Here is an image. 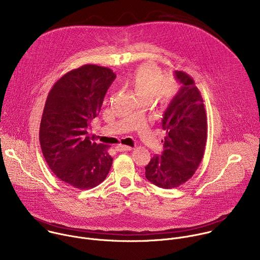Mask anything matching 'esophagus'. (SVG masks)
I'll use <instances>...</instances> for the list:
<instances>
[{
    "mask_svg": "<svg viewBox=\"0 0 260 260\" xmlns=\"http://www.w3.org/2000/svg\"><path fill=\"white\" fill-rule=\"evenodd\" d=\"M133 149V147L131 146H126V145H122V144H119L116 146V150L117 151H129Z\"/></svg>",
    "mask_w": 260,
    "mask_h": 260,
    "instance_id": "34e87169",
    "label": "esophagus"
}]
</instances>
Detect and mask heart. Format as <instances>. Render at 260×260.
<instances>
[{"mask_svg":"<svg viewBox=\"0 0 260 260\" xmlns=\"http://www.w3.org/2000/svg\"><path fill=\"white\" fill-rule=\"evenodd\" d=\"M133 83L138 93L146 100L154 95L161 102H168L176 92L177 84L171 79H164L162 71L153 63L139 67L133 77Z\"/></svg>","mask_w":260,"mask_h":260,"instance_id":"1","label":"heart"}]
</instances>
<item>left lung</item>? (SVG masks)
Instances as JSON below:
<instances>
[{
	"label": "left lung",
	"instance_id": "8db88e82",
	"mask_svg": "<svg viewBox=\"0 0 260 260\" xmlns=\"http://www.w3.org/2000/svg\"><path fill=\"white\" fill-rule=\"evenodd\" d=\"M175 76L181 87L161 120L164 151L145 167L147 180L165 189L178 187L193 176L204 157L208 133L204 101L194 80L182 71Z\"/></svg>",
	"mask_w": 260,
	"mask_h": 260
}]
</instances>
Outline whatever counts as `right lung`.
Wrapping results in <instances>:
<instances>
[{
	"mask_svg": "<svg viewBox=\"0 0 260 260\" xmlns=\"http://www.w3.org/2000/svg\"><path fill=\"white\" fill-rule=\"evenodd\" d=\"M115 78L109 68L84 64L64 74L48 93L40 123L41 149L50 170L70 186L93 188L112 166L110 146L91 142L87 129Z\"/></svg>",
	"mask_w": 260,
	"mask_h": 260,
	"instance_id": "obj_1",
	"label": "right lung"
}]
</instances>
